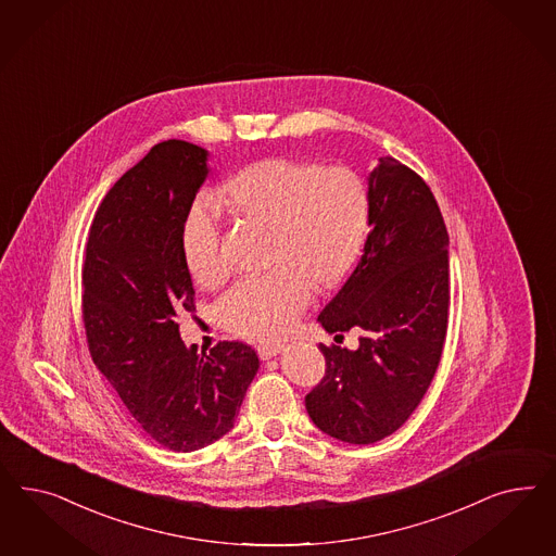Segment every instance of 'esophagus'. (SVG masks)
<instances>
[{
    "instance_id": "34e87169",
    "label": "esophagus",
    "mask_w": 556,
    "mask_h": 556,
    "mask_svg": "<svg viewBox=\"0 0 556 556\" xmlns=\"http://www.w3.org/2000/svg\"><path fill=\"white\" fill-rule=\"evenodd\" d=\"M283 349H286L283 342H258V344H256V354H258L263 361H267L270 356L281 353Z\"/></svg>"
}]
</instances>
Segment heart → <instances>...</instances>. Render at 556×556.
<instances>
[{
    "mask_svg": "<svg viewBox=\"0 0 556 556\" xmlns=\"http://www.w3.org/2000/svg\"><path fill=\"white\" fill-rule=\"evenodd\" d=\"M218 198L238 218L270 228V269L240 281L218 303L222 326L236 337L287 332L312 298V281H340L369 235V186L346 165L263 159L235 173ZM179 242L198 286L218 287L228 279L230 261L214 200L200 198L187 207Z\"/></svg>",
    "mask_w": 556,
    "mask_h": 556,
    "instance_id": "1",
    "label": "heart"
}]
</instances>
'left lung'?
Returning <instances> with one entry per match:
<instances>
[{
  "mask_svg": "<svg viewBox=\"0 0 556 556\" xmlns=\"http://www.w3.org/2000/svg\"><path fill=\"white\" fill-rule=\"evenodd\" d=\"M369 191L365 253L318 316L328 334L361 332L358 349L320 344L326 372L305 395L321 432L351 444L393 434L420 405L437 375L451 303L448 232L428 184L381 156Z\"/></svg>",
  "mask_w": 556,
  "mask_h": 556,
  "instance_id": "8db88e82",
  "label": "left lung"
}]
</instances>
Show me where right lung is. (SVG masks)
I'll return each instance as SVG.
<instances>
[{
  "label": "right lung",
  "mask_w": 556,
  "mask_h": 556,
  "mask_svg": "<svg viewBox=\"0 0 556 556\" xmlns=\"http://www.w3.org/2000/svg\"><path fill=\"white\" fill-rule=\"evenodd\" d=\"M207 151L165 140L100 203L85 247V337L96 367L149 437L191 453L224 437L258 370L238 340L187 349L179 316L195 309L181 222L207 177Z\"/></svg>",
  "instance_id": "1"
}]
</instances>
